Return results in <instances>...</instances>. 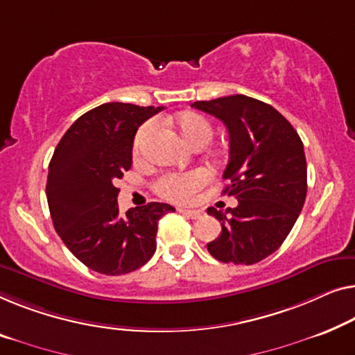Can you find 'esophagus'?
Masks as SVG:
<instances>
[{"instance_id":"obj_1","label":"esophagus","mask_w":355,"mask_h":355,"mask_svg":"<svg viewBox=\"0 0 355 355\" xmlns=\"http://www.w3.org/2000/svg\"><path fill=\"white\" fill-rule=\"evenodd\" d=\"M179 213H182L184 216H187L190 219H198L202 218V211L200 209H184V208H179Z\"/></svg>"}]
</instances>
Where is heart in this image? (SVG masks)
<instances>
[{"instance_id":"heart-1","label":"heart","mask_w":355,"mask_h":355,"mask_svg":"<svg viewBox=\"0 0 355 355\" xmlns=\"http://www.w3.org/2000/svg\"><path fill=\"white\" fill-rule=\"evenodd\" d=\"M171 123L190 147L202 148L213 139V125L203 115L195 114V112H184V114H179ZM153 131H155V123L153 121H148L139 128L135 139L136 155H139L144 142L153 135ZM208 181L209 173L207 169L198 168L186 173L163 174V176L157 181L155 189L158 195H162L163 198L169 200V202L187 203Z\"/></svg>"}]
</instances>
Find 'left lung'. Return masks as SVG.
Returning <instances> with one entry per match:
<instances>
[{
	"mask_svg": "<svg viewBox=\"0 0 355 355\" xmlns=\"http://www.w3.org/2000/svg\"><path fill=\"white\" fill-rule=\"evenodd\" d=\"M219 118L229 131V163L223 193L239 200L225 213L208 208L223 232L209 241L220 263L254 264L279 250L300 216L307 193V165L301 137L274 107L235 94L192 104Z\"/></svg>",
	"mask_w": 355,
	"mask_h": 355,
	"instance_id": "8db88e82",
	"label": "left lung"
}]
</instances>
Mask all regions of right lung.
I'll list each match as a JSON object with an SVG mask.
<instances>
[{
    "label": "right lung",
    "instance_id": "obj_1",
    "mask_svg": "<svg viewBox=\"0 0 355 355\" xmlns=\"http://www.w3.org/2000/svg\"><path fill=\"white\" fill-rule=\"evenodd\" d=\"M163 107L109 102L81 115L55 147L46 197L55 232L76 259L105 275L139 269L155 253L158 220L174 211L152 202L126 214L115 179L132 165L137 128Z\"/></svg>",
    "mask_w": 355,
    "mask_h": 355
}]
</instances>
